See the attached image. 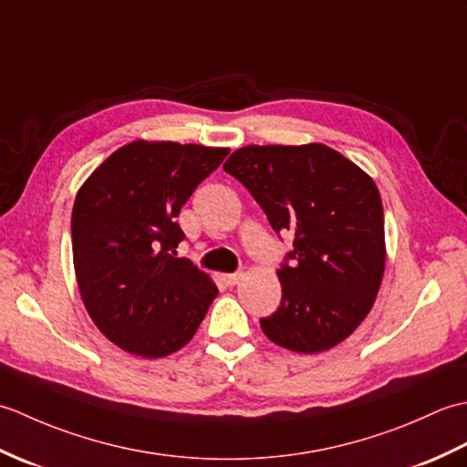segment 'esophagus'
Returning a JSON list of instances; mask_svg holds the SVG:
<instances>
[{
  "label": "esophagus",
  "instance_id": "obj_1",
  "mask_svg": "<svg viewBox=\"0 0 467 467\" xmlns=\"http://www.w3.org/2000/svg\"><path fill=\"white\" fill-rule=\"evenodd\" d=\"M243 276H244V273H243V271L228 273V275H224V283H226L228 286H234V285H239V283H241Z\"/></svg>",
  "mask_w": 467,
  "mask_h": 467
}]
</instances>
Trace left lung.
<instances>
[{
    "label": "left lung",
    "instance_id": "obj_1",
    "mask_svg": "<svg viewBox=\"0 0 467 467\" xmlns=\"http://www.w3.org/2000/svg\"><path fill=\"white\" fill-rule=\"evenodd\" d=\"M275 233H291L293 265L276 275L279 309L261 319L273 343L321 353L371 311L385 271L383 204L373 178L325 144L244 146L224 162Z\"/></svg>",
    "mask_w": 467,
    "mask_h": 467
}]
</instances>
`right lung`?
Returning a JSON list of instances; mask_svg holds the SVG:
<instances>
[{
  "mask_svg": "<svg viewBox=\"0 0 467 467\" xmlns=\"http://www.w3.org/2000/svg\"><path fill=\"white\" fill-rule=\"evenodd\" d=\"M231 152L201 144L134 140L88 176L72 211L78 289L108 339L146 359L192 339L218 295L211 276L176 259V216Z\"/></svg>",
  "mask_w": 467,
  "mask_h": 467,
  "instance_id": "obj_1",
  "label": "right lung"
}]
</instances>
